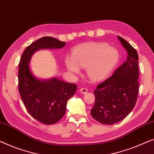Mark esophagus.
<instances>
[{
    "label": "esophagus",
    "mask_w": 154,
    "mask_h": 154,
    "mask_svg": "<svg viewBox=\"0 0 154 154\" xmlns=\"http://www.w3.org/2000/svg\"><path fill=\"white\" fill-rule=\"evenodd\" d=\"M79 92L81 93L82 94H86L87 92H88V89H87L86 88H82L79 89Z\"/></svg>",
    "instance_id": "obj_1"
}]
</instances>
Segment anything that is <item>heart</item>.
<instances>
[{"label":"heart","mask_w":154,"mask_h":154,"mask_svg":"<svg viewBox=\"0 0 154 154\" xmlns=\"http://www.w3.org/2000/svg\"><path fill=\"white\" fill-rule=\"evenodd\" d=\"M72 57H66L68 70L75 74L79 68H87V74L93 80H102L111 74L119 60L118 50L104 43L82 45L73 50Z\"/></svg>","instance_id":"heart-1"}]
</instances>
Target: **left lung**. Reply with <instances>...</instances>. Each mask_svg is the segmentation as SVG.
Segmentation results:
<instances>
[{
	"mask_svg": "<svg viewBox=\"0 0 154 154\" xmlns=\"http://www.w3.org/2000/svg\"><path fill=\"white\" fill-rule=\"evenodd\" d=\"M118 38L127 52V61L94 91L91 116L104 125H113L125 118L134 108L138 93V54L125 39Z\"/></svg>",
	"mask_w": 154,
	"mask_h": 154,
	"instance_id": "left-lung-1",
	"label": "left lung"
}]
</instances>
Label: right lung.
<instances>
[{
	"label": "right lung",
	"mask_w": 154,
	"mask_h": 154,
	"mask_svg": "<svg viewBox=\"0 0 154 154\" xmlns=\"http://www.w3.org/2000/svg\"><path fill=\"white\" fill-rule=\"evenodd\" d=\"M65 45L63 41L44 36L26 48L19 62L18 92L29 113L45 125H52L63 118L68 100L74 95L77 85L57 78L45 81L38 79L29 70V61L36 50L61 48Z\"/></svg>",
	"instance_id": "obj_1"
}]
</instances>
